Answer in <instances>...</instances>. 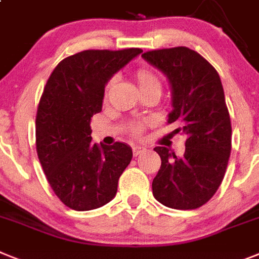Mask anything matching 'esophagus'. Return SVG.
<instances>
[{
    "label": "esophagus",
    "mask_w": 259,
    "mask_h": 259,
    "mask_svg": "<svg viewBox=\"0 0 259 259\" xmlns=\"http://www.w3.org/2000/svg\"><path fill=\"white\" fill-rule=\"evenodd\" d=\"M146 150V147H143V146H134L133 147V154L134 155H140V154H142L143 151Z\"/></svg>",
    "instance_id": "34e87169"
}]
</instances>
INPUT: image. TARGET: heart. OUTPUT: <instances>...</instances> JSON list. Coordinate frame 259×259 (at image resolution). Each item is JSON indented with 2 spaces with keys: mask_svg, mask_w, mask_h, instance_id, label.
<instances>
[{
  "mask_svg": "<svg viewBox=\"0 0 259 259\" xmlns=\"http://www.w3.org/2000/svg\"><path fill=\"white\" fill-rule=\"evenodd\" d=\"M136 79L137 82H138V87H140V91H146V89H155L158 92H162V82H160L159 77L153 72V71H150V69L142 68L138 69L136 73ZM116 79L113 77L108 81L105 87V97L108 96V93H109L110 88L113 87ZM143 129H145V125L143 123H134L132 126V134L134 137H140L141 134L143 133Z\"/></svg>",
  "mask_w": 259,
  "mask_h": 259,
  "instance_id": "1",
  "label": "heart"
}]
</instances>
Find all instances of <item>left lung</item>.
Instances as JSON below:
<instances>
[{"mask_svg":"<svg viewBox=\"0 0 259 259\" xmlns=\"http://www.w3.org/2000/svg\"><path fill=\"white\" fill-rule=\"evenodd\" d=\"M142 58L167 76L172 89L168 123L184 134L186 151L177 156L156 146L162 164L153 180V195L174 209H196L219 190L232 150V125L220 76L188 47L153 50Z\"/></svg>","mask_w":259,"mask_h":259,"instance_id":"8db88e82","label":"left lung"}]
</instances>
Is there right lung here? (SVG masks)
I'll return each mask as SVG.
<instances>
[{
    "label": "right lung",
    "mask_w": 259,
    "mask_h": 259,
    "mask_svg": "<svg viewBox=\"0 0 259 259\" xmlns=\"http://www.w3.org/2000/svg\"><path fill=\"white\" fill-rule=\"evenodd\" d=\"M141 49L85 50L55 67L39 101L36 153L55 195L75 210L103 207L116 196L132 147L91 143V118L101 112L106 82Z\"/></svg>",
    "instance_id": "obj_1"
}]
</instances>
